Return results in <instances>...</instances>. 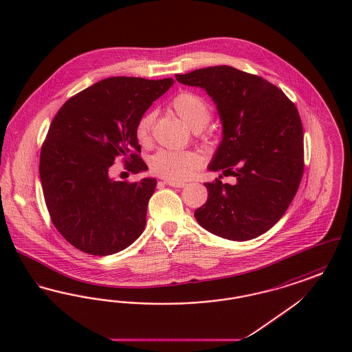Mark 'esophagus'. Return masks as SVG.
Returning <instances> with one entry per match:
<instances>
[{"mask_svg":"<svg viewBox=\"0 0 352 352\" xmlns=\"http://www.w3.org/2000/svg\"><path fill=\"white\" fill-rule=\"evenodd\" d=\"M166 184L168 186H171V187H178V188H182V187H186V184L184 182H175V181H166Z\"/></svg>","mask_w":352,"mask_h":352,"instance_id":"obj_1","label":"esophagus"}]
</instances>
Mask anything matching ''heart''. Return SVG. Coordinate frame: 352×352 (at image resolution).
Returning a JSON list of instances; mask_svg holds the SVG:
<instances>
[{
  "instance_id": "obj_1",
  "label": "heart",
  "mask_w": 352,
  "mask_h": 352,
  "mask_svg": "<svg viewBox=\"0 0 352 352\" xmlns=\"http://www.w3.org/2000/svg\"><path fill=\"white\" fill-rule=\"evenodd\" d=\"M171 107L192 131L201 134L203 138H208L206 125L212 118V107L203 96L195 92L184 91L171 100ZM153 121V112H146L137 120L134 134L140 144L146 145L151 142ZM149 166L151 173L158 177L170 181H184L199 168L201 157L191 151H160L151 157Z\"/></svg>"
}]
</instances>
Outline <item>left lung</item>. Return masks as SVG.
Wrapping results in <instances>:
<instances>
[{
  "instance_id": "8db88e82",
  "label": "left lung",
  "mask_w": 352,
  "mask_h": 352,
  "mask_svg": "<svg viewBox=\"0 0 352 352\" xmlns=\"http://www.w3.org/2000/svg\"><path fill=\"white\" fill-rule=\"evenodd\" d=\"M201 87L217 104L223 140L208 168L231 174L204 186L207 201L195 210L204 230L234 241L265 234L283 218L303 174V131L293 101L264 78L231 66L175 75Z\"/></svg>"
}]
</instances>
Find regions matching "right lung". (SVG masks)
I'll return each instance as SVG.
<instances>
[{
    "label": "right lung",
    "mask_w": 352,
    "mask_h": 352,
    "mask_svg": "<svg viewBox=\"0 0 352 352\" xmlns=\"http://www.w3.org/2000/svg\"><path fill=\"white\" fill-rule=\"evenodd\" d=\"M173 84L108 78L68 99L51 121L39 175L51 221L76 250L113 254L142 234L157 181H113L109 168L120 155L133 174L148 168L134 126Z\"/></svg>",
    "instance_id": "obj_1"
}]
</instances>
